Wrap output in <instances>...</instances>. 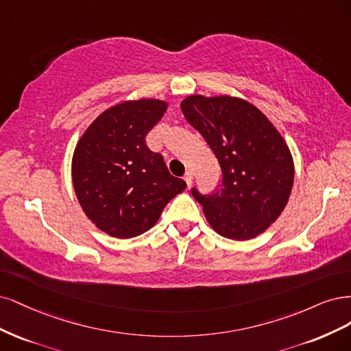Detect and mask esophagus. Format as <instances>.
<instances>
[{
  "label": "esophagus",
  "mask_w": 351,
  "mask_h": 351,
  "mask_svg": "<svg viewBox=\"0 0 351 351\" xmlns=\"http://www.w3.org/2000/svg\"><path fill=\"white\" fill-rule=\"evenodd\" d=\"M192 178H194V175H192L191 171H188V172L184 175V180H185L188 186H191V184H192Z\"/></svg>",
  "instance_id": "obj_1"
}]
</instances>
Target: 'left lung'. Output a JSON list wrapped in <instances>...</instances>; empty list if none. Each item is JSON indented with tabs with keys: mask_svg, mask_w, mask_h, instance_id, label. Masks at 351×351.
I'll return each mask as SVG.
<instances>
[{
	"mask_svg": "<svg viewBox=\"0 0 351 351\" xmlns=\"http://www.w3.org/2000/svg\"><path fill=\"white\" fill-rule=\"evenodd\" d=\"M221 167L217 191L191 189L219 234L246 241L263 233L285 210L295 179L287 144L261 110L230 97L188 96L180 104Z\"/></svg>",
	"mask_w": 351,
	"mask_h": 351,
	"instance_id": "obj_1",
	"label": "left lung"
}]
</instances>
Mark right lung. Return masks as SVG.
Masks as SVG:
<instances>
[{"instance_id": "add662e5", "label": "right lung", "mask_w": 351, "mask_h": 351, "mask_svg": "<svg viewBox=\"0 0 351 351\" xmlns=\"http://www.w3.org/2000/svg\"><path fill=\"white\" fill-rule=\"evenodd\" d=\"M166 109V101L156 99L122 101L99 115L75 147V195L86 216L110 236L128 239L152 229L186 188L145 144Z\"/></svg>"}]
</instances>
